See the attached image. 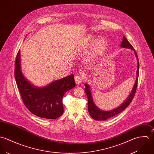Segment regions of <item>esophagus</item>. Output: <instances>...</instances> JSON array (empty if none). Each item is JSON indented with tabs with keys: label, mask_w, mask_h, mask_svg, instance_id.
<instances>
[{
	"label": "esophagus",
	"mask_w": 154,
	"mask_h": 154,
	"mask_svg": "<svg viewBox=\"0 0 154 154\" xmlns=\"http://www.w3.org/2000/svg\"><path fill=\"white\" fill-rule=\"evenodd\" d=\"M74 79H75V83L77 85H79V84H80L82 83V80H83V77L81 75H77L75 76Z\"/></svg>",
	"instance_id": "obj_1"
}]
</instances>
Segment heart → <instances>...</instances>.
<instances>
[{
    "label": "heart",
    "mask_w": 154,
    "mask_h": 154,
    "mask_svg": "<svg viewBox=\"0 0 154 154\" xmlns=\"http://www.w3.org/2000/svg\"><path fill=\"white\" fill-rule=\"evenodd\" d=\"M93 41H94L93 37L92 35H89V36H88L85 39L83 43L85 44V45H88L92 43ZM103 45H104V41L103 40H99L96 42V46L98 48H100V47L103 46Z\"/></svg>",
    "instance_id": "heart-1"
}]
</instances>
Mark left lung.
<instances>
[{
	"label": "left lung",
	"mask_w": 154,
	"mask_h": 154,
	"mask_svg": "<svg viewBox=\"0 0 154 154\" xmlns=\"http://www.w3.org/2000/svg\"><path fill=\"white\" fill-rule=\"evenodd\" d=\"M122 48H125L128 49H132L134 51L135 55L137 58V72H136V80L135 82V83L134 85L133 88L131 91V92L130 94V95L128 96L127 99L124 101V102L122 103L120 106L118 108L111 110L109 111H102L100 109H99L94 104L92 96V93L91 91L90 86L88 84H85V92L86 93L88 99V111L90 116L92 117L93 119L95 120H98V121H103V120H106L107 119L120 113L124 111L130 103V102L132 101L135 93L137 89V82H138V77H139V59L137 55L136 52L135 51L134 49L132 46V45L128 42V41L127 40L125 37L124 35L123 38V41L122 42V44L120 45Z\"/></svg>",
	"instance_id": "1"
}]
</instances>
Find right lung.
<instances>
[{"mask_svg": "<svg viewBox=\"0 0 154 154\" xmlns=\"http://www.w3.org/2000/svg\"><path fill=\"white\" fill-rule=\"evenodd\" d=\"M74 74L56 80L43 88L32 86L24 77L20 64V51L15 65V78L23 103L32 114L37 117L54 120L63 112L62 102L64 94L75 86Z\"/></svg>", "mask_w": 154, "mask_h": 154, "instance_id": "obj_1", "label": "right lung"}]
</instances>
